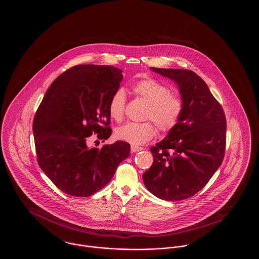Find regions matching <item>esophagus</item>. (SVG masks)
I'll list each match as a JSON object with an SVG mask.
<instances>
[{"instance_id": "34e87169", "label": "esophagus", "mask_w": 259, "mask_h": 259, "mask_svg": "<svg viewBox=\"0 0 259 259\" xmlns=\"http://www.w3.org/2000/svg\"><path fill=\"white\" fill-rule=\"evenodd\" d=\"M144 148H141V147H137V146H131V151L132 152H138V151H141L143 150Z\"/></svg>"}]
</instances>
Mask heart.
I'll return each mask as SVG.
<instances>
[{"instance_id": "obj_1", "label": "heart", "mask_w": 259, "mask_h": 259, "mask_svg": "<svg viewBox=\"0 0 259 259\" xmlns=\"http://www.w3.org/2000/svg\"><path fill=\"white\" fill-rule=\"evenodd\" d=\"M137 96L148 102L145 117L151 119L162 132H168L179 123L185 103L179 93L171 92L169 87L152 77L142 78L132 85ZM125 111V93L119 89L113 93L109 104L111 118L121 121ZM156 133L154 125L150 121L143 123L128 122L115 130V137L134 146L148 143Z\"/></svg>"}]
</instances>
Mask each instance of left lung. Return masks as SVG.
<instances>
[{
  "mask_svg": "<svg viewBox=\"0 0 259 259\" xmlns=\"http://www.w3.org/2000/svg\"><path fill=\"white\" fill-rule=\"evenodd\" d=\"M150 70L177 84L185 109L176 127L150 148L153 163L143 180L156 197L181 201L200 191L222 165L225 115L206 82L194 72L154 67Z\"/></svg>",
  "mask_w": 259,
  "mask_h": 259,
  "instance_id": "left-lung-1",
  "label": "left lung"
}]
</instances>
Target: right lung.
Returning <instances> with one entry per match:
<instances>
[{"label": "right lung", "instance_id": "right-lung-1", "mask_svg": "<svg viewBox=\"0 0 259 259\" xmlns=\"http://www.w3.org/2000/svg\"><path fill=\"white\" fill-rule=\"evenodd\" d=\"M122 78V70L112 66H74L51 83L37 109L33 121L37 163L71 196L96 193L130 155L123 141L87 146L93 133L103 142L111 135L109 104Z\"/></svg>", "mask_w": 259, "mask_h": 259}]
</instances>
